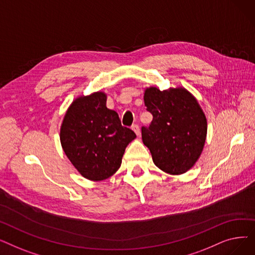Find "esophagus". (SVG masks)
I'll return each mask as SVG.
<instances>
[{
	"label": "esophagus",
	"mask_w": 255,
	"mask_h": 255,
	"mask_svg": "<svg viewBox=\"0 0 255 255\" xmlns=\"http://www.w3.org/2000/svg\"><path fill=\"white\" fill-rule=\"evenodd\" d=\"M132 130L134 131V133H135L137 136H140V129H139L138 125H133L132 126Z\"/></svg>",
	"instance_id": "esophagus-1"
}]
</instances>
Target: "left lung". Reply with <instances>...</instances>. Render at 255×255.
Returning <instances> with one entry per match:
<instances>
[{
    "mask_svg": "<svg viewBox=\"0 0 255 255\" xmlns=\"http://www.w3.org/2000/svg\"><path fill=\"white\" fill-rule=\"evenodd\" d=\"M143 101L153 121L149 128H141V137L154 164L173 176L188 171L202 155L207 138L208 123L202 106L181 86L163 91L145 88Z\"/></svg>",
    "mask_w": 255,
    "mask_h": 255,
    "instance_id": "left-lung-1",
    "label": "left lung"
}]
</instances>
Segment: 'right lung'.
Wrapping results in <instances>:
<instances>
[{"instance_id": "add662e5", "label": "right lung", "mask_w": 255, "mask_h": 255, "mask_svg": "<svg viewBox=\"0 0 255 255\" xmlns=\"http://www.w3.org/2000/svg\"><path fill=\"white\" fill-rule=\"evenodd\" d=\"M106 93L76 97L60 128L64 153L84 178L99 182L120 168L126 146L136 137L123 127L119 115L106 107Z\"/></svg>"}]
</instances>
